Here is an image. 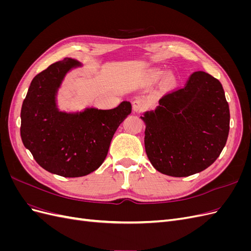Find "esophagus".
<instances>
[{"mask_svg": "<svg viewBox=\"0 0 251 251\" xmlns=\"http://www.w3.org/2000/svg\"><path fill=\"white\" fill-rule=\"evenodd\" d=\"M133 109L135 112L140 113L146 109V104H144L143 100H140V98H136L135 100H133Z\"/></svg>", "mask_w": 251, "mask_h": 251, "instance_id": "obj_1", "label": "esophagus"}]
</instances>
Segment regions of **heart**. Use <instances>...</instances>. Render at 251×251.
Listing matches in <instances>:
<instances>
[{"instance_id": "obj_1", "label": "heart", "mask_w": 251, "mask_h": 251, "mask_svg": "<svg viewBox=\"0 0 251 251\" xmlns=\"http://www.w3.org/2000/svg\"><path fill=\"white\" fill-rule=\"evenodd\" d=\"M166 80H168V82H174L175 78H174V76H173L172 74H169L168 76H166Z\"/></svg>"}]
</instances>
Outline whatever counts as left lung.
I'll list each match as a JSON object with an SVG mask.
<instances>
[{
    "label": "left lung",
    "mask_w": 251,
    "mask_h": 251,
    "mask_svg": "<svg viewBox=\"0 0 251 251\" xmlns=\"http://www.w3.org/2000/svg\"><path fill=\"white\" fill-rule=\"evenodd\" d=\"M141 119L151 165L168 176L187 177L207 169L221 154L230 114L221 82L197 71L183 88L166 93Z\"/></svg>",
    "instance_id": "left-lung-1"
}]
</instances>
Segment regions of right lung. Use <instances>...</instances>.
I'll use <instances>...</instances> for the list:
<instances>
[{
  "label": "right lung",
  "instance_id": "right-lung-1",
  "mask_svg": "<svg viewBox=\"0 0 251 251\" xmlns=\"http://www.w3.org/2000/svg\"><path fill=\"white\" fill-rule=\"evenodd\" d=\"M80 66L76 59L66 57L37 74L21 110L25 148L44 170L67 178L86 176L100 168L117 127L132 112L130 101L111 110L59 111L58 89L66 74Z\"/></svg>",
  "mask_w": 251,
  "mask_h": 251
}]
</instances>
